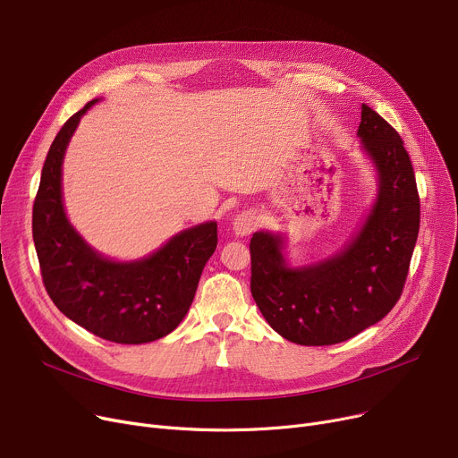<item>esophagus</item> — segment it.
I'll return each mask as SVG.
<instances>
[{
  "instance_id": "esophagus-1",
  "label": "esophagus",
  "mask_w": 458,
  "mask_h": 458,
  "mask_svg": "<svg viewBox=\"0 0 458 458\" xmlns=\"http://www.w3.org/2000/svg\"><path fill=\"white\" fill-rule=\"evenodd\" d=\"M232 226H233L235 235H239V237L250 235L258 228V217L252 211H241L239 216L233 219Z\"/></svg>"
}]
</instances>
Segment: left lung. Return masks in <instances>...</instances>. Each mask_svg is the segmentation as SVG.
Returning <instances> with one entry per match:
<instances>
[{"label": "left lung", "instance_id": "8db88e82", "mask_svg": "<svg viewBox=\"0 0 458 458\" xmlns=\"http://www.w3.org/2000/svg\"><path fill=\"white\" fill-rule=\"evenodd\" d=\"M379 188L367 221L344 250L293 268L284 235L250 239V291L270 327L301 346H329L379 322L400 300L420 230V197L403 140L362 105L357 131Z\"/></svg>", "mask_w": 458, "mask_h": 458}]
</instances>
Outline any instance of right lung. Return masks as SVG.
<instances>
[{
	"label": "right lung",
	"mask_w": 458,
	"mask_h": 458,
	"mask_svg": "<svg viewBox=\"0 0 458 458\" xmlns=\"http://www.w3.org/2000/svg\"><path fill=\"white\" fill-rule=\"evenodd\" d=\"M73 114L53 140L33 206V239L42 280L70 320L117 344H143L169 335L186 317L202 268L217 249V223L171 237L138 261L119 263L88 247L63 204L66 147L86 110Z\"/></svg>",
	"instance_id": "right-lung-1"
}]
</instances>
